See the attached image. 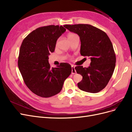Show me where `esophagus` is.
Instances as JSON below:
<instances>
[{"label": "esophagus", "instance_id": "obj_1", "mask_svg": "<svg viewBox=\"0 0 132 132\" xmlns=\"http://www.w3.org/2000/svg\"><path fill=\"white\" fill-rule=\"evenodd\" d=\"M71 67H72V74H75L76 73V70H75V66H73V65H72V66H71Z\"/></svg>", "mask_w": 132, "mask_h": 132}]
</instances>
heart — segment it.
<instances>
[{
    "instance_id": "b5f03b06",
    "label": "heart",
    "mask_w": 132,
    "mask_h": 132,
    "mask_svg": "<svg viewBox=\"0 0 132 132\" xmlns=\"http://www.w3.org/2000/svg\"><path fill=\"white\" fill-rule=\"evenodd\" d=\"M75 35H75V34H74V33H70V34H69V35H68V38L70 39V38H71L72 37H73ZM59 40H57V42H56V45H57L59 44Z\"/></svg>"
}]
</instances>
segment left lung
Returning <instances> with one entry per match:
<instances>
[{
  "label": "left lung",
  "instance_id": "8db88e82",
  "mask_svg": "<svg viewBox=\"0 0 132 132\" xmlns=\"http://www.w3.org/2000/svg\"><path fill=\"white\" fill-rule=\"evenodd\" d=\"M63 27L79 36L81 42L80 53L91 60L88 67H75L77 73L83 77L77 84L78 88L89 93L99 92L107 86L116 66V55L109 37L90 24H66Z\"/></svg>",
  "mask_w": 132,
  "mask_h": 132
}]
</instances>
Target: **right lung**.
I'll use <instances>...</instances> for the list:
<instances>
[{
	"label": "right lung",
	"instance_id": "obj_1",
	"mask_svg": "<svg viewBox=\"0 0 132 132\" xmlns=\"http://www.w3.org/2000/svg\"><path fill=\"white\" fill-rule=\"evenodd\" d=\"M65 31L59 25L41 27L29 33L21 44L19 69L27 87L38 96L49 97L58 94L71 73L69 63L62 62L51 68L48 61L57 39Z\"/></svg>",
	"mask_w": 132,
	"mask_h": 132
}]
</instances>
